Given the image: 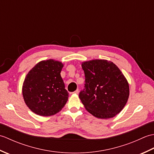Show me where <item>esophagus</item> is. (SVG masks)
<instances>
[{"mask_svg": "<svg viewBox=\"0 0 154 154\" xmlns=\"http://www.w3.org/2000/svg\"><path fill=\"white\" fill-rule=\"evenodd\" d=\"M73 94H78V93H79V90L77 89L76 91H74V92H73Z\"/></svg>", "mask_w": 154, "mask_h": 154, "instance_id": "1", "label": "esophagus"}]
</instances>
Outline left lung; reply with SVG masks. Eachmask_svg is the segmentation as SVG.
Listing matches in <instances>:
<instances>
[{"mask_svg": "<svg viewBox=\"0 0 154 154\" xmlns=\"http://www.w3.org/2000/svg\"><path fill=\"white\" fill-rule=\"evenodd\" d=\"M85 76V89L79 99L85 109L98 119L115 116L128 99L129 84L120 69L106 60H93L81 63Z\"/></svg>", "mask_w": 154, "mask_h": 154, "instance_id": "left-lung-1", "label": "left lung"}]
</instances>
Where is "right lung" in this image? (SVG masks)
I'll use <instances>...</instances> for the list:
<instances>
[{"label": "right lung", "mask_w": 154, "mask_h": 154, "mask_svg": "<svg viewBox=\"0 0 154 154\" xmlns=\"http://www.w3.org/2000/svg\"><path fill=\"white\" fill-rule=\"evenodd\" d=\"M63 64L48 60L38 63L28 72L22 85V95L27 106L42 116L57 114L68 100L69 93L61 77Z\"/></svg>", "instance_id": "add662e5"}]
</instances>
